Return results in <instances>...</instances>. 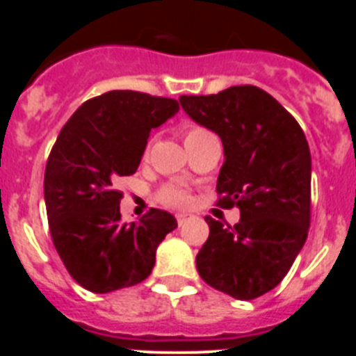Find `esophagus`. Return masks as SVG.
I'll return each instance as SVG.
<instances>
[{
  "label": "esophagus",
  "mask_w": 356,
  "mask_h": 356,
  "mask_svg": "<svg viewBox=\"0 0 356 356\" xmlns=\"http://www.w3.org/2000/svg\"><path fill=\"white\" fill-rule=\"evenodd\" d=\"M193 213H187V212H184V213H178V216H176V221H178V225H184V222H187L188 219H193Z\"/></svg>",
  "instance_id": "obj_1"
}]
</instances>
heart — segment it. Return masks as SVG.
<instances>
[{"label":"heart","mask_w":356,"mask_h":356,"mask_svg":"<svg viewBox=\"0 0 356 356\" xmlns=\"http://www.w3.org/2000/svg\"><path fill=\"white\" fill-rule=\"evenodd\" d=\"M201 134H207V131L203 130V128H188V130L185 131V140L194 139V137H197V135H201ZM159 197L162 203H165V205H169V207H185L188 203L187 193L178 187H172V185H169V187H163L162 191H160Z\"/></svg>","instance_id":"heart-1"}]
</instances>
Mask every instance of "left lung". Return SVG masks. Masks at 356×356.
Returning a JSON list of instances; mask_svg holds the SVG:
<instances>
[{
	"instance_id": "1",
	"label": "left lung",
	"mask_w": 356,
	"mask_h": 356,
	"mask_svg": "<svg viewBox=\"0 0 356 356\" xmlns=\"http://www.w3.org/2000/svg\"><path fill=\"white\" fill-rule=\"evenodd\" d=\"M188 118L219 135L225 151L217 194L241 221L205 217L210 235L196 257L210 287L254 300L284 280L310 226L312 159L307 137L271 94L237 85L210 96H180Z\"/></svg>"
}]
</instances>
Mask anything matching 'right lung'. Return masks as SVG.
I'll return each instance as SVG.
<instances>
[{
  "mask_svg": "<svg viewBox=\"0 0 356 356\" xmlns=\"http://www.w3.org/2000/svg\"><path fill=\"white\" fill-rule=\"evenodd\" d=\"M180 110L176 99L110 90L85 102L62 128L44 175L53 244L72 280L96 294L140 284L153 271L156 248L178 226L151 209L122 225L115 191L139 168L151 130Z\"/></svg>",
  "mask_w": 356,
  "mask_h": 356,
  "instance_id": "add662e5",
  "label": "right lung"
}]
</instances>
